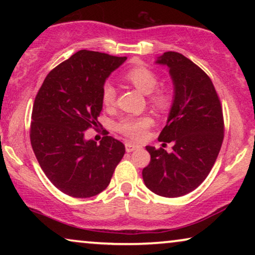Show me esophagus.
Wrapping results in <instances>:
<instances>
[{"instance_id": "esophagus-1", "label": "esophagus", "mask_w": 255, "mask_h": 255, "mask_svg": "<svg viewBox=\"0 0 255 255\" xmlns=\"http://www.w3.org/2000/svg\"><path fill=\"white\" fill-rule=\"evenodd\" d=\"M138 148H139V146L133 144V142H130V141L125 142V149H127V152H128V153L134 151V149H138Z\"/></svg>"}]
</instances>
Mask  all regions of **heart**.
Here are the masks:
<instances>
[{"mask_svg":"<svg viewBox=\"0 0 255 255\" xmlns=\"http://www.w3.org/2000/svg\"><path fill=\"white\" fill-rule=\"evenodd\" d=\"M123 78L135 88L144 94H148L149 103L156 109L166 111L169 109L172 104V95L169 90L163 87H156L159 83V78L151 68L146 66H134L128 68L124 73ZM117 92L115 86L110 81L104 82L101 93L102 103L107 108H113L116 103ZM153 120L149 116H127L121 118L116 124V130L124 134L125 137L133 139V140H141L146 135V131L151 127Z\"/></svg>","mask_w":255,"mask_h":255,"instance_id":"obj_1","label":"heart"}]
</instances>
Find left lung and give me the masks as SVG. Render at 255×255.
I'll return each instance as SVG.
<instances>
[{
    "label": "left lung",
    "mask_w": 255,
    "mask_h": 255,
    "mask_svg": "<svg viewBox=\"0 0 255 255\" xmlns=\"http://www.w3.org/2000/svg\"><path fill=\"white\" fill-rule=\"evenodd\" d=\"M155 62L169 68L174 100L158 138L162 147L146 146L151 161L142 179L159 196L180 197L196 189L215 165L224 138L223 110L211 79L189 59L169 51ZM167 142H173L169 153Z\"/></svg>",
    "instance_id": "left-lung-1"
}]
</instances>
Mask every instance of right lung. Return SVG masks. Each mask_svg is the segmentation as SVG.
I'll return each instance as SVG.
<instances>
[{
	"label": "right lung",
	"instance_id": "obj_1",
	"mask_svg": "<svg viewBox=\"0 0 255 255\" xmlns=\"http://www.w3.org/2000/svg\"><path fill=\"white\" fill-rule=\"evenodd\" d=\"M127 60L81 50L52 69L34 99L30 140L47 179L62 193L93 197L109 186L125 146L106 131L100 144L85 131L99 125L102 87Z\"/></svg>",
	"mask_w": 255,
	"mask_h": 255
}]
</instances>
